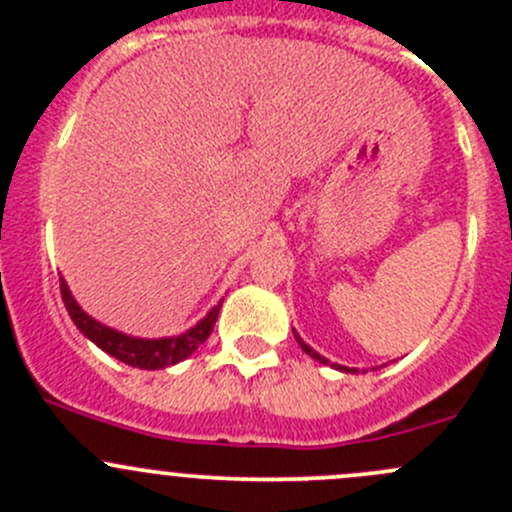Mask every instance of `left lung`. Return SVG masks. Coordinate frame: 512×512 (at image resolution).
Returning a JSON list of instances; mask_svg holds the SVG:
<instances>
[{"mask_svg":"<svg viewBox=\"0 0 512 512\" xmlns=\"http://www.w3.org/2000/svg\"><path fill=\"white\" fill-rule=\"evenodd\" d=\"M294 337H297L299 347H302V349H304V352H307L309 356H312V359L322 361V364H329V361H327V359H324V356H319L317 352H314V349H312V347H307V344H304V342H302V339H299V334H294ZM332 366H337V369H339V371H352V374H354V371H356V369H349V366H339V364H332Z\"/></svg>","mask_w":512,"mask_h":512,"instance_id":"8db88e82","label":"left lung"}]
</instances>
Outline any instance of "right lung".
<instances>
[{
	"mask_svg": "<svg viewBox=\"0 0 512 512\" xmlns=\"http://www.w3.org/2000/svg\"><path fill=\"white\" fill-rule=\"evenodd\" d=\"M61 299L66 304V312H69L71 322L79 327V332L84 337H89L98 349H103L106 354H111L113 359L123 361L128 366H136V369H165L170 364H178V361L188 359L205 339L213 334L215 322H218L220 304H215L203 319H200L195 327H190L188 332L180 334V337H165V339H138L128 337V334L116 332V329L106 327V324L96 322L94 317L84 312V309L76 304V299L71 297L69 287H66L64 277H61Z\"/></svg>",
	"mask_w": 512,
	"mask_h": 512,
	"instance_id": "1",
	"label": "right lung"
}]
</instances>
